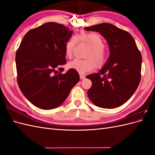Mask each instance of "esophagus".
I'll return each instance as SVG.
<instances>
[{
  "label": "esophagus",
  "instance_id": "esophagus-1",
  "mask_svg": "<svg viewBox=\"0 0 155 155\" xmlns=\"http://www.w3.org/2000/svg\"><path fill=\"white\" fill-rule=\"evenodd\" d=\"M85 76H84V75L80 74V79H85Z\"/></svg>",
  "mask_w": 155,
  "mask_h": 155
}]
</instances>
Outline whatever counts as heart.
I'll use <instances>...</instances> for the list:
<instances>
[{
	"label": "heart",
	"mask_w": 155,
	"mask_h": 155,
	"mask_svg": "<svg viewBox=\"0 0 155 155\" xmlns=\"http://www.w3.org/2000/svg\"><path fill=\"white\" fill-rule=\"evenodd\" d=\"M77 41L86 43L89 47L86 59H74L68 63V67L80 74H85L94 69L101 68L107 61L108 54L104 47L101 36L97 33L81 32L76 37H72L65 44V55L70 58L74 53Z\"/></svg>",
	"instance_id": "1"
}]
</instances>
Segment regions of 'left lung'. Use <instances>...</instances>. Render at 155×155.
Wrapping results in <instances>:
<instances>
[{"mask_svg": "<svg viewBox=\"0 0 155 155\" xmlns=\"http://www.w3.org/2000/svg\"><path fill=\"white\" fill-rule=\"evenodd\" d=\"M100 32L109 46L110 55L99 72L87 76L92 81L87 95L95 105L112 109L133 96L141 79L142 55L129 32L109 23L85 27Z\"/></svg>", "mask_w": 155, "mask_h": 155, "instance_id": "left-lung-1", "label": "left lung"}]
</instances>
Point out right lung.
Instances as JSON below:
<instances>
[{
    "label": "right lung",
    "mask_w": 155,
    "mask_h": 155,
    "mask_svg": "<svg viewBox=\"0 0 155 155\" xmlns=\"http://www.w3.org/2000/svg\"><path fill=\"white\" fill-rule=\"evenodd\" d=\"M68 27L46 22L27 32L17 50V83L33 105L49 110L59 107L79 81L74 69L65 74V44L72 36Z\"/></svg>",
    "instance_id": "add662e5"
}]
</instances>
